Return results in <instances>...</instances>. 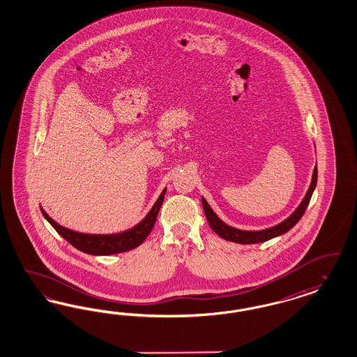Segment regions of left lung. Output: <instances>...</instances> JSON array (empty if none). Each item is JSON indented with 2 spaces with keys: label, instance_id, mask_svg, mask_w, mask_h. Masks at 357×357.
Wrapping results in <instances>:
<instances>
[{
  "label": "left lung",
  "instance_id": "obj_1",
  "mask_svg": "<svg viewBox=\"0 0 357 357\" xmlns=\"http://www.w3.org/2000/svg\"><path fill=\"white\" fill-rule=\"evenodd\" d=\"M317 179H318V169L315 166L314 172H312V181H311V185H310V188H308L307 194H306L305 199L302 200V203L299 204V207L295 209L293 215L290 218H287L284 222L275 225V227H273V228L264 229V231H240V229L232 228V227L227 225L225 222H222L218 218V215L209 207V204L206 202L204 197H202V204H203V208H204L206 218L208 220L209 227L216 234H219L220 237L228 240V241L238 243V244H257V243L268 241V240H271L273 237H277L280 234H286L287 231H290L294 227L296 222L301 220V218L303 216L305 211L307 208L310 199L312 197V192L315 190Z\"/></svg>",
  "mask_w": 357,
  "mask_h": 357
}]
</instances>
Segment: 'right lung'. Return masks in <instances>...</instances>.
Masks as SVG:
<instances>
[{
    "mask_svg": "<svg viewBox=\"0 0 357 357\" xmlns=\"http://www.w3.org/2000/svg\"><path fill=\"white\" fill-rule=\"evenodd\" d=\"M165 194H166V188L162 191L158 200L155 202L153 208L150 209V212L145 216V219L142 222H138L132 229H128L121 234H88L75 232V231L59 225L55 220H52L45 212V209L40 208V211H42L45 219L55 228V231L76 249L84 252L86 255L109 256V255L132 250L145 241V238L151 232L154 224L157 222V216H158L160 206L163 203Z\"/></svg>",
    "mask_w": 357,
    "mask_h": 357,
    "instance_id": "add662e5",
    "label": "right lung"
}]
</instances>
